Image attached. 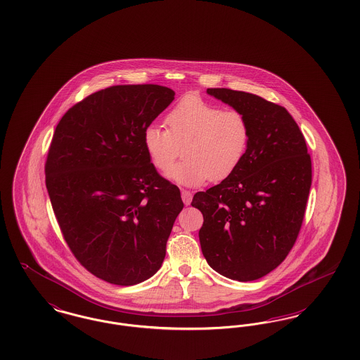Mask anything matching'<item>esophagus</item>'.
I'll list each match as a JSON object with an SVG mask.
<instances>
[{"label":"esophagus","mask_w":360,"mask_h":360,"mask_svg":"<svg viewBox=\"0 0 360 360\" xmlns=\"http://www.w3.org/2000/svg\"><path fill=\"white\" fill-rule=\"evenodd\" d=\"M181 195H182V201L185 205H190L191 200H193V194L188 191V190H182L181 191Z\"/></svg>","instance_id":"esophagus-1"}]
</instances>
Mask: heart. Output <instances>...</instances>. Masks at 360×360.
<instances>
[{
  "label": "heart",
  "instance_id": "obj_1",
  "mask_svg": "<svg viewBox=\"0 0 360 360\" xmlns=\"http://www.w3.org/2000/svg\"><path fill=\"white\" fill-rule=\"evenodd\" d=\"M166 124L146 128L143 144L158 170H167L184 144L185 159L167 178L184 186L223 181L239 167L250 143V125L243 113L223 110L198 96H186L166 116Z\"/></svg>",
  "mask_w": 360,
  "mask_h": 360
}]
</instances>
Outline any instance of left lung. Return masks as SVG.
<instances>
[{"label": "left lung", "instance_id": "obj_1", "mask_svg": "<svg viewBox=\"0 0 360 360\" xmlns=\"http://www.w3.org/2000/svg\"><path fill=\"white\" fill-rule=\"evenodd\" d=\"M206 93L244 115L250 143L235 172L193 197L191 206L204 216L201 250L219 274L255 281L285 260L300 233L311 185L310 155L283 106L231 89Z\"/></svg>", "mask_w": 360, "mask_h": 360}]
</instances>
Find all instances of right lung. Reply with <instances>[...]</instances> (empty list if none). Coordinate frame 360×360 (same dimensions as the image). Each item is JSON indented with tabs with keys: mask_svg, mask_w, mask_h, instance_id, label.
<instances>
[{
	"mask_svg": "<svg viewBox=\"0 0 360 360\" xmlns=\"http://www.w3.org/2000/svg\"><path fill=\"white\" fill-rule=\"evenodd\" d=\"M174 96L159 85L103 89L70 108L52 137L46 186L63 238L87 271L113 285L160 269L184 207L143 144Z\"/></svg>",
	"mask_w": 360,
	"mask_h": 360,
	"instance_id": "1",
	"label": "right lung"
}]
</instances>
